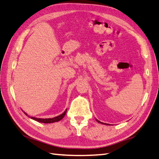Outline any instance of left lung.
I'll list each match as a JSON object with an SVG mask.
<instances>
[{"instance_id": "1", "label": "left lung", "mask_w": 159, "mask_h": 159, "mask_svg": "<svg viewBox=\"0 0 159 159\" xmlns=\"http://www.w3.org/2000/svg\"><path fill=\"white\" fill-rule=\"evenodd\" d=\"M97 121H98V123H100V124H105L104 123H102V122H101V121H99V120H97Z\"/></svg>"}]
</instances>
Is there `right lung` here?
<instances>
[{"mask_svg": "<svg viewBox=\"0 0 159 159\" xmlns=\"http://www.w3.org/2000/svg\"><path fill=\"white\" fill-rule=\"evenodd\" d=\"M67 110H66L65 111H64L62 114L56 116V117L54 118H49V119H40V118H35V117H32L31 116V119H34L35 121H37L38 122H41V123H44V124H51V123H54V122H57V121H60L61 119H62L64 118V116H65L66 115V112ZM25 115H27L26 113L25 112Z\"/></svg>", "mask_w": 159, "mask_h": 159, "instance_id": "add662e5", "label": "right lung"}]
</instances>
